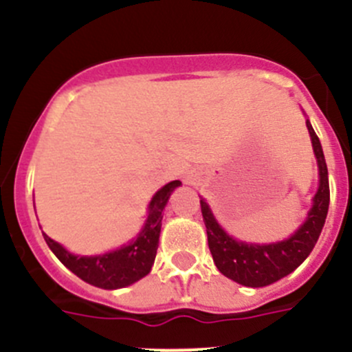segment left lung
<instances>
[{"mask_svg":"<svg viewBox=\"0 0 352 352\" xmlns=\"http://www.w3.org/2000/svg\"><path fill=\"white\" fill-rule=\"evenodd\" d=\"M306 125L318 162L320 186L308 218L292 237L267 245L237 242L217 223L206 201L201 199V213L206 225L208 245L214 265L225 277L245 287H265L294 272L308 258L322 234L330 203L329 170L318 135L313 131L309 120H306Z\"/></svg>","mask_w":352,"mask_h":352,"instance_id":"8db88e82","label":"left lung"}]
</instances>
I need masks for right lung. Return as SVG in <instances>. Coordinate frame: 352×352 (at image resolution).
<instances>
[{
  "instance_id": "obj_1",
  "label": "right lung",
  "mask_w": 352,
  "mask_h": 352,
  "mask_svg": "<svg viewBox=\"0 0 352 352\" xmlns=\"http://www.w3.org/2000/svg\"><path fill=\"white\" fill-rule=\"evenodd\" d=\"M179 186L180 180H173L153 196L149 203L148 220L139 237L117 251L107 252L103 256H75L46 234L44 241L65 267L87 284L101 289L127 287L151 272L158 251L163 210L172 190Z\"/></svg>"
}]
</instances>
